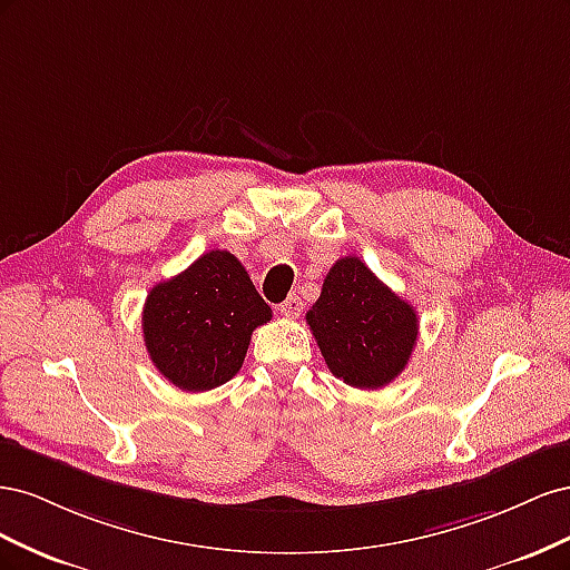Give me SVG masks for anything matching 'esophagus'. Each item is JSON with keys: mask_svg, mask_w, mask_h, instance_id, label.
<instances>
[{"mask_svg": "<svg viewBox=\"0 0 570 570\" xmlns=\"http://www.w3.org/2000/svg\"><path fill=\"white\" fill-rule=\"evenodd\" d=\"M304 302L297 295H289L283 304H278V312L283 318H297L302 314Z\"/></svg>", "mask_w": 570, "mask_h": 570, "instance_id": "obj_1", "label": "esophagus"}]
</instances>
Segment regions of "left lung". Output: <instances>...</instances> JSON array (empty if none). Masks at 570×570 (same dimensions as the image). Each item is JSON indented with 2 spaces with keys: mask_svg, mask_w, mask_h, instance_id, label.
Instances as JSON below:
<instances>
[{
  "mask_svg": "<svg viewBox=\"0 0 570 570\" xmlns=\"http://www.w3.org/2000/svg\"><path fill=\"white\" fill-rule=\"evenodd\" d=\"M306 323L331 373L358 390L390 385L406 368L419 337L416 308L358 256H342L327 271Z\"/></svg>",
  "mask_w": 570,
  "mask_h": 570,
  "instance_id": "1",
  "label": "left lung"
}]
</instances>
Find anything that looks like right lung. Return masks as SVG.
<instances>
[{"instance_id":"right-lung-1","label":"right lung","mask_w":570,"mask_h":570,"mask_svg":"<svg viewBox=\"0 0 570 570\" xmlns=\"http://www.w3.org/2000/svg\"><path fill=\"white\" fill-rule=\"evenodd\" d=\"M271 316L237 256L212 249L149 289L142 308L145 347L168 383L206 392L243 368L252 333Z\"/></svg>"}]
</instances>
